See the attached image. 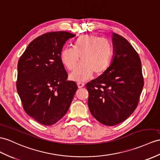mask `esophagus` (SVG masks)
Listing matches in <instances>:
<instances>
[{
  "label": "esophagus",
  "instance_id": "esophagus-1",
  "mask_svg": "<svg viewBox=\"0 0 160 160\" xmlns=\"http://www.w3.org/2000/svg\"><path fill=\"white\" fill-rule=\"evenodd\" d=\"M77 85H78V87L81 88H82V87L84 86L85 83H83V82H77Z\"/></svg>",
  "mask_w": 160,
  "mask_h": 160
}]
</instances>
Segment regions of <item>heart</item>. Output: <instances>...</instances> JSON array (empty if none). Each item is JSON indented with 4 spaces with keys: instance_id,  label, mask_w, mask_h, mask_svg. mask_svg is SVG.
Returning a JSON list of instances; mask_svg holds the SVG:
<instances>
[{
    "instance_id": "b5f03b06",
    "label": "heart",
    "mask_w": 160,
    "mask_h": 160,
    "mask_svg": "<svg viewBox=\"0 0 160 160\" xmlns=\"http://www.w3.org/2000/svg\"><path fill=\"white\" fill-rule=\"evenodd\" d=\"M112 56V47L106 38L92 34L82 35L74 41L73 48L62 50L61 61L68 71H73L81 60L82 62L70 75L76 81L88 79L93 72L100 74L109 67Z\"/></svg>"
}]
</instances>
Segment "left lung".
Listing matches in <instances>:
<instances>
[{
    "mask_svg": "<svg viewBox=\"0 0 160 160\" xmlns=\"http://www.w3.org/2000/svg\"><path fill=\"white\" fill-rule=\"evenodd\" d=\"M113 58L103 74L88 83L92 116L112 126L126 120L137 107L144 79L138 53L125 38L113 33Z\"/></svg>",
    "mask_w": 160,
    "mask_h": 160,
    "instance_id": "left-lung-1",
    "label": "left lung"
}]
</instances>
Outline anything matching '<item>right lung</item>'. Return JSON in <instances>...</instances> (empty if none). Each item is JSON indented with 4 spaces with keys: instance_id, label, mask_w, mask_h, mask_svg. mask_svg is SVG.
Here are the masks:
<instances>
[{
    "instance_id": "1",
    "label": "right lung",
    "mask_w": 160,
    "mask_h": 160,
    "mask_svg": "<svg viewBox=\"0 0 160 160\" xmlns=\"http://www.w3.org/2000/svg\"><path fill=\"white\" fill-rule=\"evenodd\" d=\"M75 34L51 32L34 39L18 64L16 87L25 112L45 126L56 123L67 113L78 88L67 81L60 58L65 42Z\"/></svg>"
}]
</instances>
